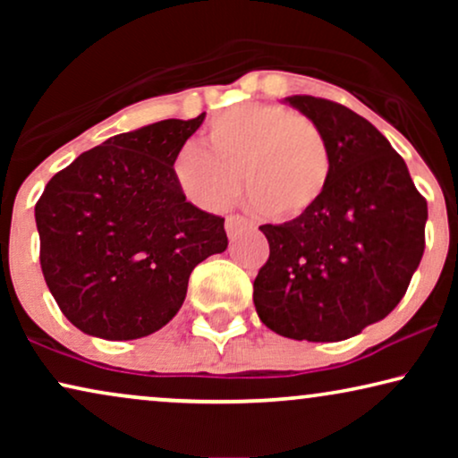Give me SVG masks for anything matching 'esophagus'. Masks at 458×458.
Returning <instances> with one entry per match:
<instances>
[{
    "label": "esophagus",
    "mask_w": 458,
    "mask_h": 458,
    "mask_svg": "<svg viewBox=\"0 0 458 458\" xmlns=\"http://www.w3.org/2000/svg\"><path fill=\"white\" fill-rule=\"evenodd\" d=\"M252 227V223L248 221V218H243L240 215H229L227 218H225V231H227L229 237H233L240 233V231Z\"/></svg>",
    "instance_id": "34e87169"
}]
</instances>
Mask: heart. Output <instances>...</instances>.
<instances>
[{"instance_id":"b5f03b06","label":"heart","mask_w":458,"mask_h":458,"mask_svg":"<svg viewBox=\"0 0 458 458\" xmlns=\"http://www.w3.org/2000/svg\"><path fill=\"white\" fill-rule=\"evenodd\" d=\"M208 148L187 143L173 174L183 196L204 210H223L240 193L275 221L309 215L334 179V152L323 129L279 104H240L212 118Z\"/></svg>"}]
</instances>
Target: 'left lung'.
<instances>
[{
	"mask_svg": "<svg viewBox=\"0 0 458 458\" xmlns=\"http://www.w3.org/2000/svg\"><path fill=\"white\" fill-rule=\"evenodd\" d=\"M285 102L327 135L334 179L309 215L260 227L271 254L254 279V306L284 337L348 340L403 300L425 250L428 202L367 118L323 98Z\"/></svg>",
	"mask_w": 458,
	"mask_h": 458,
	"instance_id": "1",
	"label": "left lung"
}]
</instances>
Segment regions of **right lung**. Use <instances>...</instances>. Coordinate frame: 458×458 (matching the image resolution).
I'll return each instance as SVG.
<instances>
[{
	"label": "right lung",
	"mask_w": 458,
	"mask_h": 458,
	"mask_svg": "<svg viewBox=\"0 0 458 458\" xmlns=\"http://www.w3.org/2000/svg\"><path fill=\"white\" fill-rule=\"evenodd\" d=\"M204 116L110 137L55 173L35 204L43 277L83 334L137 340L165 327L193 268L227 250L225 218L187 202L173 174Z\"/></svg>",
	"instance_id": "add662e5"
}]
</instances>
